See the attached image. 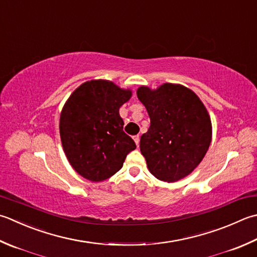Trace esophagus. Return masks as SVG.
<instances>
[{"instance_id":"1","label":"esophagus","mask_w":257,"mask_h":257,"mask_svg":"<svg viewBox=\"0 0 257 257\" xmlns=\"http://www.w3.org/2000/svg\"><path fill=\"white\" fill-rule=\"evenodd\" d=\"M134 140H135V143H136V145L137 146H139V142H140V137L139 136L137 135V136H134Z\"/></svg>"}]
</instances>
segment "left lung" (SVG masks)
Wrapping results in <instances>:
<instances>
[{
  "label": "left lung",
  "instance_id": "8db88e82",
  "mask_svg": "<svg viewBox=\"0 0 257 257\" xmlns=\"http://www.w3.org/2000/svg\"><path fill=\"white\" fill-rule=\"evenodd\" d=\"M138 99L150 118L140 138V152L156 178L174 183L202 162L212 142V122L205 105L184 85L165 83L157 90L140 87Z\"/></svg>",
  "mask_w": 257,
  "mask_h": 257
}]
</instances>
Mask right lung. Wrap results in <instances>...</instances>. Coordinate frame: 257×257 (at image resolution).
<instances>
[{
  "mask_svg": "<svg viewBox=\"0 0 257 257\" xmlns=\"http://www.w3.org/2000/svg\"><path fill=\"white\" fill-rule=\"evenodd\" d=\"M130 97V90L105 80H91L75 89L65 102L60 136L69 163L82 177L91 182L108 179L136 149L119 114Z\"/></svg>",
  "mask_w": 257,
  "mask_h": 257,
  "instance_id": "1",
  "label": "right lung"
}]
</instances>
